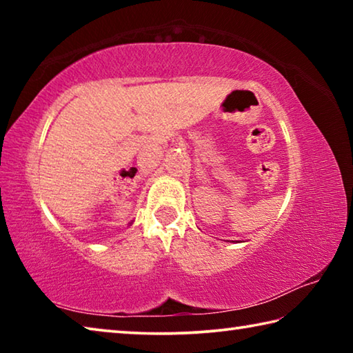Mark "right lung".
<instances>
[{
  "label": "right lung",
  "instance_id": "1",
  "mask_svg": "<svg viewBox=\"0 0 353 353\" xmlns=\"http://www.w3.org/2000/svg\"><path fill=\"white\" fill-rule=\"evenodd\" d=\"M130 224H132V223H130Z\"/></svg>",
  "mask_w": 353,
  "mask_h": 353
}]
</instances>
